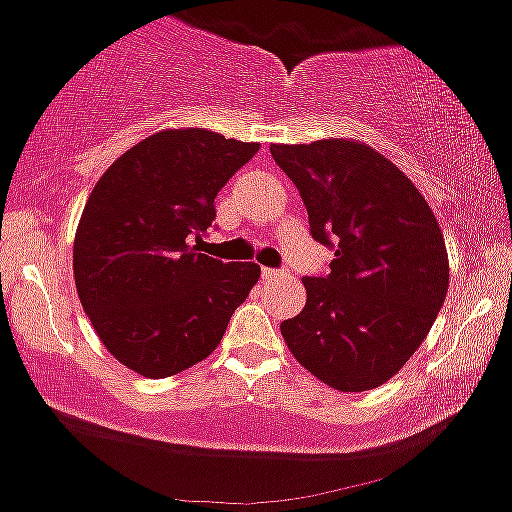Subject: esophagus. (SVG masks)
I'll use <instances>...</instances> for the list:
<instances>
[{
  "mask_svg": "<svg viewBox=\"0 0 512 512\" xmlns=\"http://www.w3.org/2000/svg\"><path fill=\"white\" fill-rule=\"evenodd\" d=\"M279 277H284V272H279V269H262V279H265V282H272V279Z\"/></svg>",
  "mask_w": 512,
  "mask_h": 512,
  "instance_id": "1",
  "label": "esophagus"
}]
</instances>
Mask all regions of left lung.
<instances>
[{
    "instance_id": "8db88e82",
    "label": "left lung",
    "mask_w": 512,
    "mask_h": 512,
    "mask_svg": "<svg viewBox=\"0 0 512 512\" xmlns=\"http://www.w3.org/2000/svg\"><path fill=\"white\" fill-rule=\"evenodd\" d=\"M269 153L299 189L313 238L335 250L325 277H303L306 306L279 325L284 342L330 389H376L423 345L445 303L435 213L367 143H274Z\"/></svg>"
}]
</instances>
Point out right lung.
Wrapping results in <instances>:
<instances>
[{
  "label": "right lung",
  "instance_id": "add662e5",
  "mask_svg": "<svg viewBox=\"0 0 512 512\" xmlns=\"http://www.w3.org/2000/svg\"><path fill=\"white\" fill-rule=\"evenodd\" d=\"M260 150L206 128H167L109 167L75 233L77 296L99 340L148 379L194 367L221 342L260 265L196 252L213 199Z\"/></svg>",
  "mask_w": 512,
  "mask_h": 512
}]
</instances>
